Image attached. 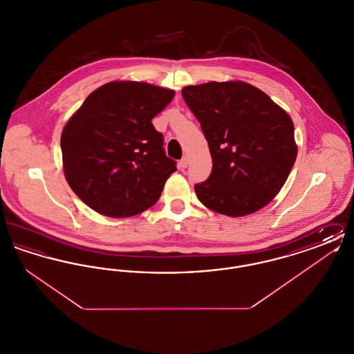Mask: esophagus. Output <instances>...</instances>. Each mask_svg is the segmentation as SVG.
Instances as JSON below:
<instances>
[{"label": "esophagus", "mask_w": 354, "mask_h": 354, "mask_svg": "<svg viewBox=\"0 0 354 354\" xmlns=\"http://www.w3.org/2000/svg\"><path fill=\"white\" fill-rule=\"evenodd\" d=\"M188 162H189V159H188V156L185 155L182 159H180V162H179V169H185L187 166H188Z\"/></svg>", "instance_id": "34e87169"}]
</instances>
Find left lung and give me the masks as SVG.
<instances>
[{"instance_id":"8db88e82","label":"left lung","mask_w":354,"mask_h":354,"mask_svg":"<svg viewBox=\"0 0 354 354\" xmlns=\"http://www.w3.org/2000/svg\"><path fill=\"white\" fill-rule=\"evenodd\" d=\"M182 95L201 122L212 156L209 178L195 185L198 199L232 218L266 207L297 156L290 117L266 93L241 81L187 86Z\"/></svg>"}]
</instances>
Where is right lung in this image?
I'll return each instance as SVG.
<instances>
[{
	"instance_id": "obj_1",
	"label": "right lung",
	"mask_w": 354,
	"mask_h": 354,
	"mask_svg": "<svg viewBox=\"0 0 354 354\" xmlns=\"http://www.w3.org/2000/svg\"><path fill=\"white\" fill-rule=\"evenodd\" d=\"M175 91L120 81L93 91L61 136L64 171L75 195L98 214L129 218L150 208L176 162L151 119Z\"/></svg>"
}]
</instances>
